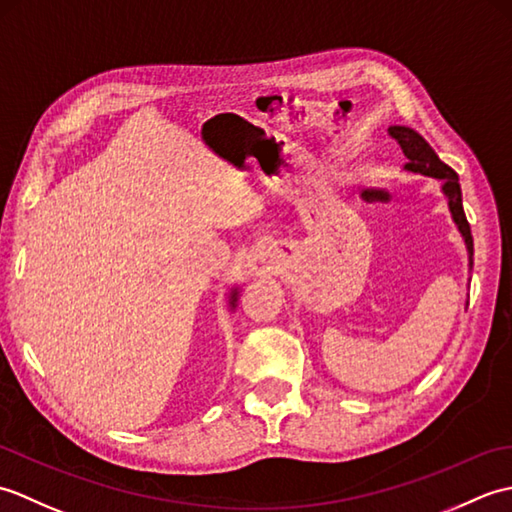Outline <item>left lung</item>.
<instances>
[{
  "label": "left lung",
  "instance_id": "8db88e82",
  "mask_svg": "<svg viewBox=\"0 0 512 512\" xmlns=\"http://www.w3.org/2000/svg\"><path fill=\"white\" fill-rule=\"evenodd\" d=\"M389 132L398 140L402 154L407 156V162L402 169L409 173H418V176L440 180V184H442L440 191L444 198H447L451 217L464 239L466 253H469V268H473V235H471V226H469V222H466V215H464L458 173H455L449 165H444L436 151L431 149V145L416 132V129H411L407 125H391Z\"/></svg>",
  "mask_w": 512,
  "mask_h": 512
}]
</instances>
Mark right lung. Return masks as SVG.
Here are the masks:
<instances>
[{
  "label": "right lung",
  "mask_w": 512,
  "mask_h": 512,
  "mask_svg": "<svg viewBox=\"0 0 512 512\" xmlns=\"http://www.w3.org/2000/svg\"><path fill=\"white\" fill-rule=\"evenodd\" d=\"M237 295H239V288L235 286V288H231V295H228V308L231 310H235V306H237Z\"/></svg>",
  "instance_id": "add662e5"
}]
</instances>
